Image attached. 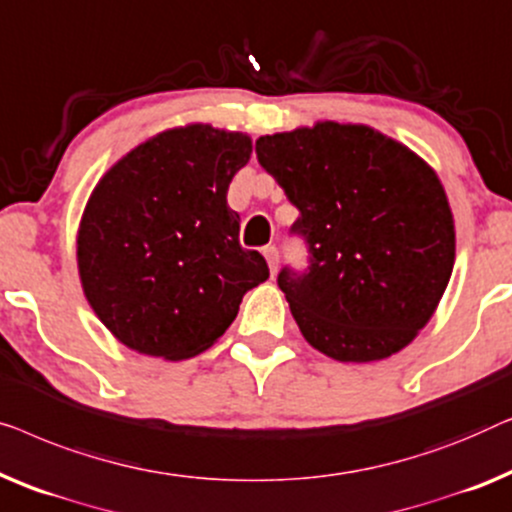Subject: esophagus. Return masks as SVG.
<instances>
[{
    "label": "esophagus",
    "instance_id": "34e87169",
    "mask_svg": "<svg viewBox=\"0 0 512 512\" xmlns=\"http://www.w3.org/2000/svg\"><path fill=\"white\" fill-rule=\"evenodd\" d=\"M264 257H266V264H269V271L273 276V273H276V269H278V250H276V246H266Z\"/></svg>",
    "mask_w": 512,
    "mask_h": 512
}]
</instances>
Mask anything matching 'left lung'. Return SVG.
Here are the masks:
<instances>
[{
  "label": "left lung",
  "instance_id": "1",
  "mask_svg": "<svg viewBox=\"0 0 512 512\" xmlns=\"http://www.w3.org/2000/svg\"><path fill=\"white\" fill-rule=\"evenodd\" d=\"M257 160L299 208L306 273L283 269L301 334L336 362L406 348L438 308L455 264V220L436 171L369 125L320 120L257 139Z\"/></svg>",
  "mask_w": 512,
  "mask_h": 512
}]
</instances>
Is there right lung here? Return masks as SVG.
I'll list each match as a JSON object with an SVG mask.
<instances>
[{"label":"right lung","mask_w":512,"mask_h":512,"mask_svg":"<svg viewBox=\"0 0 512 512\" xmlns=\"http://www.w3.org/2000/svg\"><path fill=\"white\" fill-rule=\"evenodd\" d=\"M253 141L204 122L164 129L120 157L92 190L76 236L83 294L129 350L169 362L199 355L269 278L239 243L227 204Z\"/></svg>","instance_id":"right-lung-1"}]
</instances>
